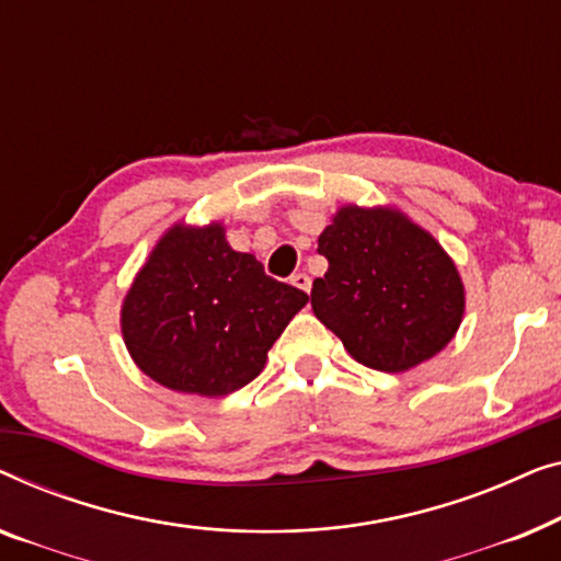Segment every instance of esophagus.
Wrapping results in <instances>:
<instances>
[{"instance_id": "34e87169", "label": "esophagus", "mask_w": 561, "mask_h": 561, "mask_svg": "<svg viewBox=\"0 0 561 561\" xmlns=\"http://www.w3.org/2000/svg\"><path fill=\"white\" fill-rule=\"evenodd\" d=\"M291 284H295L297 289H302V291H310V287H312V279L307 277L305 272H299V274H291V279H289Z\"/></svg>"}]
</instances>
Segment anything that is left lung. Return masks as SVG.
Returning <instances> with one entry per match:
<instances>
[{"label": "left lung", "instance_id": "left-lung-1", "mask_svg": "<svg viewBox=\"0 0 561 561\" xmlns=\"http://www.w3.org/2000/svg\"><path fill=\"white\" fill-rule=\"evenodd\" d=\"M312 310L363 366L401 374L453 341L465 287L435 236L393 208L343 205L318 239Z\"/></svg>", "mask_w": 561, "mask_h": 561}]
</instances>
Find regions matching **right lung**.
<instances>
[{"label": "right lung", "instance_id": "1", "mask_svg": "<svg viewBox=\"0 0 561 561\" xmlns=\"http://www.w3.org/2000/svg\"><path fill=\"white\" fill-rule=\"evenodd\" d=\"M302 289L266 277L233 251L226 228L172 226L122 305L134 363L180 393L226 397L262 374L266 353L307 305Z\"/></svg>", "mask_w": 561, "mask_h": 561}]
</instances>
